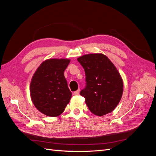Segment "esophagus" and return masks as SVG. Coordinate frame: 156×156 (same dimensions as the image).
<instances>
[{
  "instance_id": "esophagus-1",
  "label": "esophagus",
  "mask_w": 156,
  "mask_h": 156,
  "mask_svg": "<svg viewBox=\"0 0 156 156\" xmlns=\"http://www.w3.org/2000/svg\"><path fill=\"white\" fill-rule=\"evenodd\" d=\"M79 92H80V90H79V89H78L77 90H76V91L73 92V94H74V95H75V96H77V95H79Z\"/></svg>"
}]
</instances>
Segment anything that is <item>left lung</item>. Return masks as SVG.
I'll list each match as a JSON object with an SVG mask.
<instances>
[{
	"instance_id": "1",
	"label": "left lung",
	"mask_w": 156,
	"mask_h": 156,
	"mask_svg": "<svg viewBox=\"0 0 156 156\" xmlns=\"http://www.w3.org/2000/svg\"><path fill=\"white\" fill-rule=\"evenodd\" d=\"M77 60L85 72L87 82L80 95L85 98L89 110L98 116L111 112L123 94V81L119 71L101 53L84 55Z\"/></svg>"
}]
</instances>
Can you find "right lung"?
Masks as SVG:
<instances>
[{"label":"right lung","instance_id":"obj_1","mask_svg":"<svg viewBox=\"0 0 156 156\" xmlns=\"http://www.w3.org/2000/svg\"><path fill=\"white\" fill-rule=\"evenodd\" d=\"M69 62L66 58L46 60L32 76L31 100L37 109L47 116L55 117L62 114L72 98L64 75Z\"/></svg>","mask_w":156,"mask_h":156}]
</instances>
